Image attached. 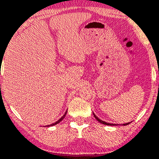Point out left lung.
<instances>
[{"label":"left lung","instance_id":"8db88e82","mask_svg":"<svg viewBox=\"0 0 159 159\" xmlns=\"http://www.w3.org/2000/svg\"><path fill=\"white\" fill-rule=\"evenodd\" d=\"M93 115H94V116H95V118L97 120H98V122H99V123H101V124H105V125H110V126H114V125H116V124H109V123H106V122H105V121L101 120H100V119H98V117H97L96 116H95V114H94V113H93ZM130 124V123H127V124H124V126L127 125V124Z\"/></svg>","mask_w":159,"mask_h":159}]
</instances>
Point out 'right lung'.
<instances>
[{
	"label": "right lung",
	"mask_w": 159,
	"mask_h": 159,
	"mask_svg": "<svg viewBox=\"0 0 159 159\" xmlns=\"http://www.w3.org/2000/svg\"><path fill=\"white\" fill-rule=\"evenodd\" d=\"M66 114H67V112H65V114H64V116H62V117H61V119H60L59 120H57V122H55V123H54V124H50V125H48V126H47V127H50V126H53V125H56V124H59V123H60V122H61V120H62L63 119H64V117H65Z\"/></svg>",
	"instance_id": "add662e5"
}]
</instances>
